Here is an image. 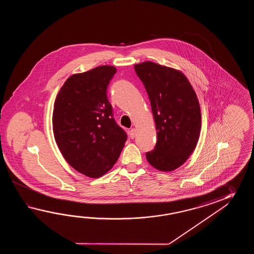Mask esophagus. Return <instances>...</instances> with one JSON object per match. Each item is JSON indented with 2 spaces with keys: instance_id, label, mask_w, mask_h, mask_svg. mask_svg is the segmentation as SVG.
Here are the masks:
<instances>
[{
  "instance_id": "esophagus-1",
  "label": "esophagus",
  "mask_w": 254,
  "mask_h": 254,
  "mask_svg": "<svg viewBox=\"0 0 254 254\" xmlns=\"http://www.w3.org/2000/svg\"><path fill=\"white\" fill-rule=\"evenodd\" d=\"M135 135H136V129L134 128H132V129L129 130V137L131 138V139H134Z\"/></svg>"
}]
</instances>
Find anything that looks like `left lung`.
<instances>
[{"label":"left lung","instance_id":"obj_1","mask_svg":"<svg viewBox=\"0 0 254 254\" xmlns=\"http://www.w3.org/2000/svg\"><path fill=\"white\" fill-rule=\"evenodd\" d=\"M144 84L155 122L157 142L146 152L147 161L162 172L182 166L194 151L200 137V103L186 76L152 62L134 65Z\"/></svg>","mask_w":254,"mask_h":254}]
</instances>
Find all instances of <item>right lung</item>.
<instances>
[{"label":"right lung","instance_id":"1","mask_svg":"<svg viewBox=\"0 0 254 254\" xmlns=\"http://www.w3.org/2000/svg\"><path fill=\"white\" fill-rule=\"evenodd\" d=\"M116 73L110 65L69 77L54 102V139L77 172L99 178L109 172L125 147L127 134L116 124L107 87Z\"/></svg>","mask_w":254,"mask_h":254}]
</instances>
